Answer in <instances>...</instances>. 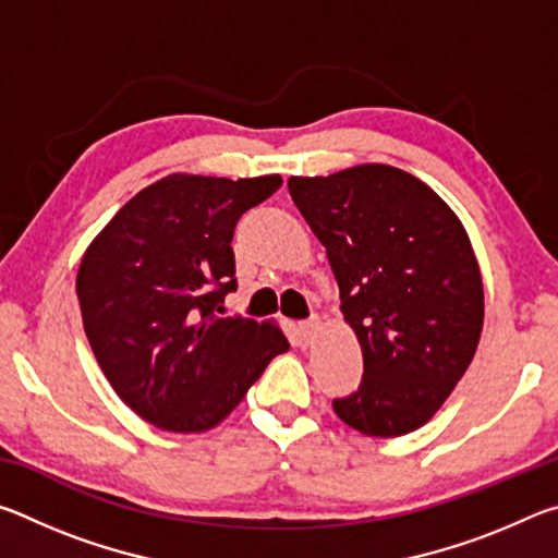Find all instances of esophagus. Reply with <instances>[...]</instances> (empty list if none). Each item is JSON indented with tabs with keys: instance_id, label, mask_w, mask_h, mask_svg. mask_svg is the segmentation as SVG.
<instances>
[{
	"instance_id": "obj_1",
	"label": "esophagus",
	"mask_w": 558,
	"mask_h": 558,
	"mask_svg": "<svg viewBox=\"0 0 558 558\" xmlns=\"http://www.w3.org/2000/svg\"><path fill=\"white\" fill-rule=\"evenodd\" d=\"M317 329H319V319L317 317L307 319V323L300 325V337L305 339V342H313L315 335H317Z\"/></svg>"
}]
</instances>
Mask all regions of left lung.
I'll list each match as a JSON object with an SVG mask.
<instances>
[{"instance_id":"left-lung-1","label":"left lung","mask_w":558,"mask_h":558,"mask_svg":"<svg viewBox=\"0 0 558 558\" xmlns=\"http://www.w3.org/2000/svg\"><path fill=\"white\" fill-rule=\"evenodd\" d=\"M288 189L325 245L364 356L362 384L335 413L374 438L426 426L483 335V276L465 226L426 182L391 165L290 177Z\"/></svg>"}]
</instances>
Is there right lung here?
<instances>
[{"instance_id":"1","label":"right lung","mask_w":558,"mask_h":558,"mask_svg":"<svg viewBox=\"0 0 558 558\" xmlns=\"http://www.w3.org/2000/svg\"><path fill=\"white\" fill-rule=\"evenodd\" d=\"M280 174H167L112 216L83 253V329L112 389L169 433H204L229 415L272 356L276 323L221 317L235 290L233 229Z\"/></svg>"}]
</instances>
